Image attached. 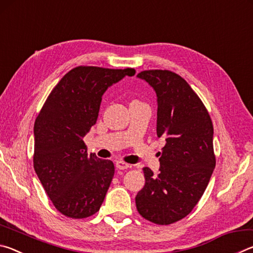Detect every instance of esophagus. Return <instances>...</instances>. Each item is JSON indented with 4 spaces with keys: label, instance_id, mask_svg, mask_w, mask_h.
<instances>
[{
    "label": "esophagus",
    "instance_id": "esophagus-1",
    "mask_svg": "<svg viewBox=\"0 0 253 253\" xmlns=\"http://www.w3.org/2000/svg\"><path fill=\"white\" fill-rule=\"evenodd\" d=\"M116 168L118 169H129L130 165L127 164V163L123 162V161H117L116 162Z\"/></svg>",
    "mask_w": 253,
    "mask_h": 253
}]
</instances>
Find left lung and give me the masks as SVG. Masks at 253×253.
Masks as SVG:
<instances>
[{
    "label": "left lung",
    "mask_w": 253,
    "mask_h": 253,
    "mask_svg": "<svg viewBox=\"0 0 253 253\" xmlns=\"http://www.w3.org/2000/svg\"><path fill=\"white\" fill-rule=\"evenodd\" d=\"M137 77L157 96L158 138L165 139L160 173L144 168L145 185L136 196L137 211L155 224H172L199 203L215 168L213 124L208 109L181 76L145 70Z\"/></svg>",
    "instance_id": "obj_1"
}]
</instances>
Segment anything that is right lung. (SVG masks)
<instances>
[{
    "label": "right lung",
    "instance_id": "1",
    "mask_svg": "<svg viewBox=\"0 0 253 253\" xmlns=\"http://www.w3.org/2000/svg\"><path fill=\"white\" fill-rule=\"evenodd\" d=\"M135 69L79 66L62 77L34 123L33 166L58 211L84 219L99 211L114 163L88 155L84 137L97 122L107 88Z\"/></svg>",
    "mask_w": 253,
    "mask_h": 253
}]
</instances>
